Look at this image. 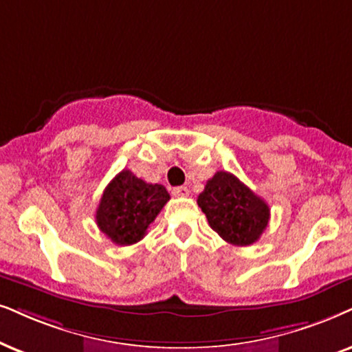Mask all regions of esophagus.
I'll return each mask as SVG.
<instances>
[{"mask_svg": "<svg viewBox=\"0 0 352 352\" xmlns=\"http://www.w3.org/2000/svg\"><path fill=\"white\" fill-rule=\"evenodd\" d=\"M172 195L177 198H184V197H188L190 190L186 188V186H175V188L172 190Z\"/></svg>", "mask_w": 352, "mask_h": 352, "instance_id": "1", "label": "esophagus"}]
</instances>
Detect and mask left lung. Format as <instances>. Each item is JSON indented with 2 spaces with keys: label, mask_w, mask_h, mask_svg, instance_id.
Wrapping results in <instances>:
<instances>
[{
  "label": "left lung",
  "mask_w": 352,
  "mask_h": 352,
  "mask_svg": "<svg viewBox=\"0 0 352 352\" xmlns=\"http://www.w3.org/2000/svg\"><path fill=\"white\" fill-rule=\"evenodd\" d=\"M198 206L212 230L226 242L247 247L261 237L270 221V208L263 199L232 173L219 170L199 193Z\"/></svg>",
  "instance_id": "1"
}]
</instances>
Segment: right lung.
Wrapping results in <instances>:
<instances>
[{
  "label": "right lung",
  "mask_w": 352,
  "mask_h": 352,
  "mask_svg": "<svg viewBox=\"0 0 352 352\" xmlns=\"http://www.w3.org/2000/svg\"><path fill=\"white\" fill-rule=\"evenodd\" d=\"M168 199L166 186L146 184L124 168L104 190L96 211L97 226L117 245H133L144 237Z\"/></svg>",
  "instance_id": "1"
}]
</instances>
